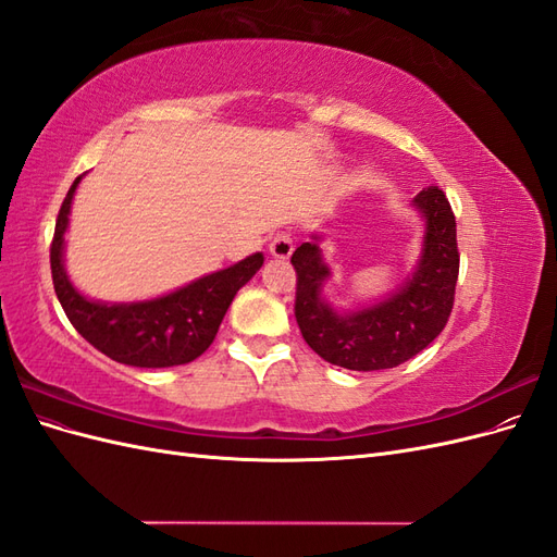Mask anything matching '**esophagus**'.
Masks as SVG:
<instances>
[{"label":"esophagus","mask_w":557,"mask_h":557,"mask_svg":"<svg viewBox=\"0 0 557 557\" xmlns=\"http://www.w3.org/2000/svg\"><path fill=\"white\" fill-rule=\"evenodd\" d=\"M293 248H295V244H293L290 234H276V237L269 242V252H272V256L278 260H288L293 256Z\"/></svg>","instance_id":"1"}]
</instances>
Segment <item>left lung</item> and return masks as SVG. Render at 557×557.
Masks as SVG:
<instances>
[{
  "label": "left lung",
  "instance_id": "8db88e82",
  "mask_svg": "<svg viewBox=\"0 0 557 557\" xmlns=\"http://www.w3.org/2000/svg\"><path fill=\"white\" fill-rule=\"evenodd\" d=\"M411 207L425 223L420 258L397 290L372 305L336 311L325 299L332 269L323 258L320 234H311V242L293 252L297 325L305 342L330 364L352 372L391 369L418 356L444 330L460 269L455 215L436 185L418 193Z\"/></svg>",
  "mask_w": 557,
  "mask_h": 557
}]
</instances>
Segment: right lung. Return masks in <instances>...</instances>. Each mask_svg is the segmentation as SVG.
<instances>
[{
    "label": "right lung",
    "mask_w": 557,
    "mask_h": 557,
    "mask_svg": "<svg viewBox=\"0 0 557 557\" xmlns=\"http://www.w3.org/2000/svg\"><path fill=\"white\" fill-rule=\"evenodd\" d=\"M83 176L72 183L62 201L50 246V272L66 318L83 339L115 362L146 369L193 362L213 344L234 295L256 276L264 256L252 252L237 264L190 281L162 297L141 301L90 299L64 269V232L70 227L72 201Z\"/></svg>",
    "instance_id": "right-lung-1"
}]
</instances>
